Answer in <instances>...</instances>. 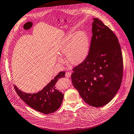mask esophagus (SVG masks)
<instances>
[{
    "label": "esophagus",
    "mask_w": 134,
    "mask_h": 134,
    "mask_svg": "<svg viewBox=\"0 0 134 134\" xmlns=\"http://www.w3.org/2000/svg\"><path fill=\"white\" fill-rule=\"evenodd\" d=\"M71 74H72V73H71L70 72H66V74H65V76L66 77H69L70 76H71Z\"/></svg>",
    "instance_id": "obj_1"
}]
</instances>
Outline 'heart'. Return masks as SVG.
I'll return each instance as SVG.
<instances>
[{"label":"heart","mask_w":134,"mask_h":134,"mask_svg":"<svg viewBox=\"0 0 134 134\" xmlns=\"http://www.w3.org/2000/svg\"><path fill=\"white\" fill-rule=\"evenodd\" d=\"M91 47V39L85 31L70 30L64 35L58 46V53L61 56L66 55L70 64L77 65L87 58ZM58 61L63 63L61 57H58Z\"/></svg>","instance_id":"obj_1"}]
</instances>
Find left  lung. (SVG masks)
Masks as SVG:
<instances>
[{
    "label": "left lung",
    "instance_id": "left-lung-1",
    "mask_svg": "<svg viewBox=\"0 0 134 134\" xmlns=\"http://www.w3.org/2000/svg\"><path fill=\"white\" fill-rule=\"evenodd\" d=\"M89 54L73 69L72 83L84 101L95 107L108 104L117 94L123 76L119 40L99 19L93 18Z\"/></svg>",
    "mask_w": 134,
    "mask_h": 134
}]
</instances>
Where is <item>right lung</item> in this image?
I'll list each match as a JSON object with an SVG mask.
<instances>
[{
    "label": "right lung",
    "mask_w": 134,
    "mask_h": 134,
    "mask_svg": "<svg viewBox=\"0 0 134 134\" xmlns=\"http://www.w3.org/2000/svg\"><path fill=\"white\" fill-rule=\"evenodd\" d=\"M65 72H60L42 90L38 93H27L19 90L15 85L14 89L27 104L32 108L44 114L55 111L61 106L64 95L55 89V84L61 77H65Z\"/></svg>",
    "instance_id": "right-lung-1"
}]
</instances>
